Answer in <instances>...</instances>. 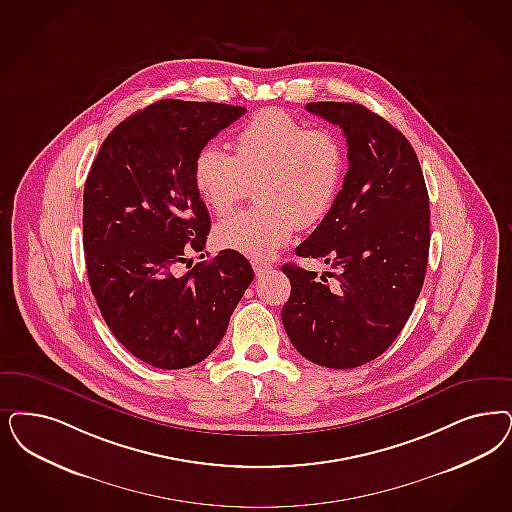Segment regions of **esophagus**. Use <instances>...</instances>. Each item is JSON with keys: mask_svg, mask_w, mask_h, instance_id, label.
Returning a JSON list of instances; mask_svg holds the SVG:
<instances>
[{"mask_svg": "<svg viewBox=\"0 0 512 512\" xmlns=\"http://www.w3.org/2000/svg\"><path fill=\"white\" fill-rule=\"evenodd\" d=\"M270 268H272V266L266 265V263H257V261L253 263V270H255V274H257V276H265L266 272H268Z\"/></svg>", "mask_w": 512, "mask_h": 512, "instance_id": "esophagus-1", "label": "esophagus"}]
</instances>
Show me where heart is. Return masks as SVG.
<instances>
[{
	"label": "heart",
	"mask_w": 512,
	"mask_h": 512,
	"mask_svg": "<svg viewBox=\"0 0 512 512\" xmlns=\"http://www.w3.org/2000/svg\"><path fill=\"white\" fill-rule=\"evenodd\" d=\"M348 168L344 143L333 130L308 128L283 109L251 117L234 138V155L208 143L193 162L194 189L215 213L229 212L255 181L259 206L232 213L213 230L225 249L266 261L300 227L319 223L342 189Z\"/></svg>",
	"instance_id": "1"
}]
</instances>
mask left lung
<instances>
[{
    "label": "left lung",
    "instance_id": "8db88e82",
    "mask_svg": "<svg viewBox=\"0 0 512 512\" xmlns=\"http://www.w3.org/2000/svg\"><path fill=\"white\" fill-rule=\"evenodd\" d=\"M306 109L342 128L348 172L335 206L295 253L338 272L318 278L283 265L291 282L283 327L302 357L353 369L386 352L412 314L429 255V196L410 141L386 119L352 102Z\"/></svg>",
    "mask_w": 512,
    "mask_h": 512
}]
</instances>
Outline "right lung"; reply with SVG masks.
<instances>
[{"mask_svg":"<svg viewBox=\"0 0 512 512\" xmlns=\"http://www.w3.org/2000/svg\"><path fill=\"white\" fill-rule=\"evenodd\" d=\"M246 111L160 100L117 124L92 162L83 194L90 289L111 333L151 367L204 361L253 282L249 261L234 249L177 270L210 234L194 157Z\"/></svg>","mask_w":512,"mask_h":512,"instance_id":"1","label":"right lung"}]
</instances>
